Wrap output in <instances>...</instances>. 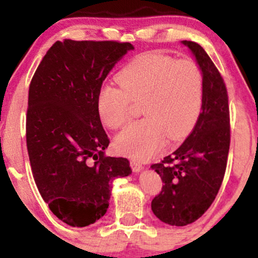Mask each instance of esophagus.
Listing matches in <instances>:
<instances>
[{
    "mask_svg": "<svg viewBox=\"0 0 258 258\" xmlns=\"http://www.w3.org/2000/svg\"><path fill=\"white\" fill-rule=\"evenodd\" d=\"M131 167H132L133 172H141L142 170H144L143 165H141L137 161H131Z\"/></svg>",
    "mask_w": 258,
    "mask_h": 258,
    "instance_id": "esophagus-1",
    "label": "esophagus"
}]
</instances>
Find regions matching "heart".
<instances>
[{
  "label": "heart",
  "instance_id": "heart-1",
  "mask_svg": "<svg viewBox=\"0 0 258 258\" xmlns=\"http://www.w3.org/2000/svg\"><path fill=\"white\" fill-rule=\"evenodd\" d=\"M120 88L104 85L97 94V110L111 130L128 121L130 102H142L146 119L132 123L115 139V149L128 158L150 159L165 137L179 139L197 123L203 108L204 78L190 59L176 60L160 53H146L130 61L116 75Z\"/></svg>",
  "mask_w": 258,
  "mask_h": 258
}]
</instances>
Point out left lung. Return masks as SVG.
<instances>
[{"label": "left lung", "instance_id": "left-lung-1", "mask_svg": "<svg viewBox=\"0 0 258 258\" xmlns=\"http://www.w3.org/2000/svg\"><path fill=\"white\" fill-rule=\"evenodd\" d=\"M193 53L204 78L203 108L193 131L178 149L152 165L161 177V193L152 201L154 215L170 226L193 223L220 190L230 143L228 94L220 72L205 49L182 41Z\"/></svg>", "mask_w": 258, "mask_h": 258}]
</instances>
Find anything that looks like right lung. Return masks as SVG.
<instances>
[{
    "label": "right lung",
    "instance_id": "1",
    "mask_svg": "<svg viewBox=\"0 0 258 258\" xmlns=\"http://www.w3.org/2000/svg\"><path fill=\"white\" fill-rule=\"evenodd\" d=\"M130 42L57 41L29 88L26 146L35 183L49 210L72 227L105 215L114 179L132 173L125 158L105 156L109 138L97 94Z\"/></svg>",
    "mask_w": 258,
    "mask_h": 258
}]
</instances>
